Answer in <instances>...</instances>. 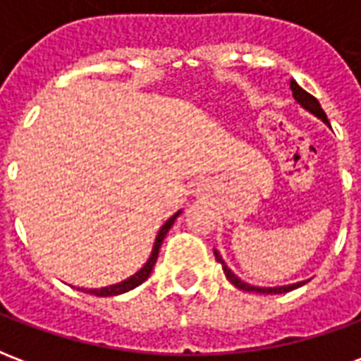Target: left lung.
Segmentation results:
<instances>
[{
  "mask_svg": "<svg viewBox=\"0 0 361 361\" xmlns=\"http://www.w3.org/2000/svg\"><path fill=\"white\" fill-rule=\"evenodd\" d=\"M290 89H292V96H294V100L300 106H302L303 110L310 111V114H313L315 118L321 119L323 123H326L329 126V119H326V114L323 111V108H321V104H319L317 98H313V96L310 94V92H305V90L298 85V82L292 79L290 81ZM214 257H216V261H219L220 265H222V271H224V274H226V279L234 284L235 288H240V290H243V292H253V294H284V292H290V290H295V288L303 286L307 280H302V282H294V284H286V286H255V284H250V282H245V280H242L238 274H235L230 267L226 265V261L222 259V255H220V251L214 247Z\"/></svg>",
  "mask_w": 361,
  "mask_h": 361,
  "instance_id": "obj_1",
  "label": "left lung"
}]
</instances>
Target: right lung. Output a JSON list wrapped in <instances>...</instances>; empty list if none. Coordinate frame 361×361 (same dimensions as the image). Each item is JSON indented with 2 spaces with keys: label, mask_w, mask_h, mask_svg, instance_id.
<instances>
[{
  "label": "right lung",
  "mask_w": 361,
  "mask_h": 361,
  "mask_svg": "<svg viewBox=\"0 0 361 361\" xmlns=\"http://www.w3.org/2000/svg\"><path fill=\"white\" fill-rule=\"evenodd\" d=\"M180 214H181V209L176 212V214H172V216H170V219L166 220L164 224L160 226L157 238H154V243H152V251H150V255H149V259H147V263H145V265H142L139 271L135 272V274H131L129 279L121 280V282H116V284H110V286L77 288V290H82L85 294L98 295V298H108V295L126 294V292H129V290H133V288H137L139 284H142V282H145V280L150 276L152 269H154V263H157V259H158V251H160V245H162L166 234L170 232V228L173 226V222H176V219H178Z\"/></svg>",
  "instance_id": "right-lung-1"
}]
</instances>
